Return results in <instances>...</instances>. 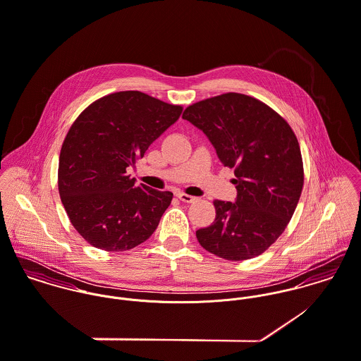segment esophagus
Returning a JSON list of instances; mask_svg holds the SVG:
<instances>
[{"instance_id":"1","label":"esophagus","mask_w":361,"mask_h":361,"mask_svg":"<svg viewBox=\"0 0 361 361\" xmlns=\"http://www.w3.org/2000/svg\"><path fill=\"white\" fill-rule=\"evenodd\" d=\"M176 197H177L178 200L185 202V203H191V202H195V200H197L195 197L188 195V194H184V192H177V195H176Z\"/></svg>"}]
</instances>
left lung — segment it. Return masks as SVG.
Instances as JSON below:
<instances>
[{"label": "left lung", "mask_w": 361, "mask_h": 361, "mask_svg": "<svg viewBox=\"0 0 361 361\" xmlns=\"http://www.w3.org/2000/svg\"><path fill=\"white\" fill-rule=\"evenodd\" d=\"M183 119L204 133L237 177V200H214L213 224L197 231L200 246L226 260L259 256L283 233L302 194L295 133L270 106L237 92L190 105Z\"/></svg>", "instance_id": "1"}]
</instances>
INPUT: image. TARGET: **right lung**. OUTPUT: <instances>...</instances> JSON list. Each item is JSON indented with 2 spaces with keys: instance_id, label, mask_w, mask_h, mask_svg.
<instances>
[{
  "instance_id": "add662e5",
  "label": "right lung",
  "mask_w": 361,
  "mask_h": 361,
  "mask_svg": "<svg viewBox=\"0 0 361 361\" xmlns=\"http://www.w3.org/2000/svg\"><path fill=\"white\" fill-rule=\"evenodd\" d=\"M183 108L140 91L102 97L84 109L63 141L58 188L71 223L90 245L121 252L148 240L173 200L135 184L126 169L176 121Z\"/></svg>"
}]
</instances>
